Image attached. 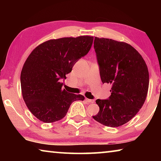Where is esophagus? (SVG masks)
Segmentation results:
<instances>
[{
  "mask_svg": "<svg viewBox=\"0 0 161 161\" xmlns=\"http://www.w3.org/2000/svg\"><path fill=\"white\" fill-rule=\"evenodd\" d=\"M86 101L89 103H94V99H87V98H86Z\"/></svg>",
  "mask_w": 161,
  "mask_h": 161,
  "instance_id": "esophagus-1",
  "label": "esophagus"
}]
</instances>
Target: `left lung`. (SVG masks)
<instances>
[{"instance_id":"8db88e82","label":"left lung","mask_w":161,"mask_h":161,"mask_svg":"<svg viewBox=\"0 0 161 161\" xmlns=\"http://www.w3.org/2000/svg\"><path fill=\"white\" fill-rule=\"evenodd\" d=\"M94 47L102 83L111 84V96L97 99L99 111L93 119L119 127L136 116L146 99L149 73L138 52L126 42L94 37Z\"/></svg>"}]
</instances>
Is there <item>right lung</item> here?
<instances>
[{
	"mask_svg": "<svg viewBox=\"0 0 161 161\" xmlns=\"http://www.w3.org/2000/svg\"><path fill=\"white\" fill-rule=\"evenodd\" d=\"M93 40L88 35L50 40L38 45L27 58L20 75L22 94L28 109L40 121H59L72 102L84 99L82 95L62 89L60 81L89 53Z\"/></svg>",
	"mask_w": 161,
	"mask_h": 161,
	"instance_id": "right-lung-1",
	"label": "right lung"
}]
</instances>
